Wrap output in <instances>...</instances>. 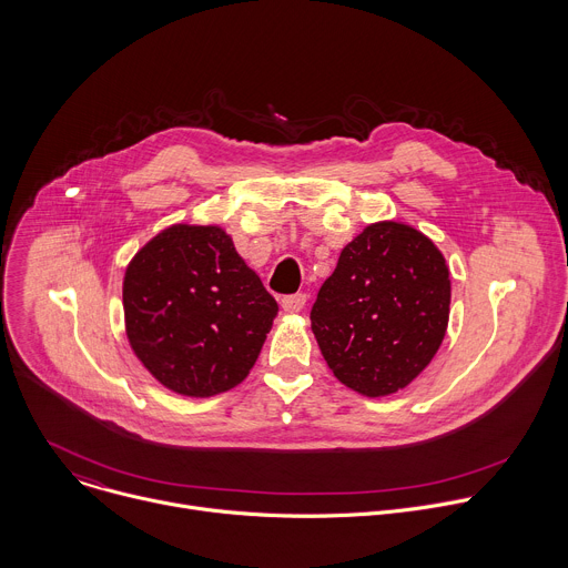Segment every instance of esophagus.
<instances>
[{
	"label": "esophagus",
	"mask_w": 568,
	"mask_h": 568,
	"mask_svg": "<svg viewBox=\"0 0 568 568\" xmlns=\"http://www.w3.org/2000/svg\"><path fill=\"white\" fill-rule=\"evenodd\" d=\"M305 303H307V294H305V292H296V294L283 296V301H281L283 310H285V312H290V314L301 312V310L305 307Z\"/></svg>",
	"instance_id": "1"
}]
</instances>
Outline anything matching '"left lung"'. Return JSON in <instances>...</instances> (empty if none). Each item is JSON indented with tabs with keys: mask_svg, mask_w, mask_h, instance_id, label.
I'll use <instances>...</instances> for the list:
<instances>
[{
	"mask_svg": "<svg viewBox=\"0 0 568 568\" xmlns=\"http://www.w3.org/2000/svg\"><path fill=\"white\" fill-rule=\"evenodd\" d=\"M449 270L420 231L379 222L344 247L312 305L323 359L348 388L379 397L418 377L443 344Z\"/></svg>",
	"mask_w": 568,
	"mask_h": 568,
	"instance_id": "1",
	"label": "left lung"
}]
</instances>
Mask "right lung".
I'll list each match as a JSON object with an SVG mask.
<instances>
[{
	"instance_id": "right-lung-1",
	"label": "right lung",
	"mask_w": 568,
	"mask_h": 568,
	"mask_svg": "<svg viewBox=\"0 0 568 568\" xmlns=\"http://www.w3.org/2000/svg\"><path fill=\"white\" fill-rule=\"evenodd\" d=\"M123 310L143 366L175 393L209 397L250 375L278 303L220 226L175 224L130 263Z\"/></svg>"
}]
</instances>
